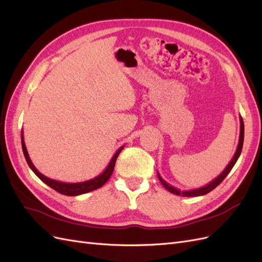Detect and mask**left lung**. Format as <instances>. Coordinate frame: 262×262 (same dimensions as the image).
Returning <instances> with one entry per match:
<instances>
[{
  "label": "left lung",
  "instance_id": "obj_1",
  "mask_svg": "<svg viewBox=\"0 0 262 262\" xmlns=\"http://www.w3.org/2000/svg\"><path fill=\"white\" fill-rule=\"evenodd\" d=\"M244 135H245V126H244V120L243 118H241L240 116V135H239V143H238V146H237V150L236 152H234V155L232 157V159L230 160V163L227 165V167L225 168V170L220 173V175L218 177L214 178L213 180H211V182L209 184H207L206 186H203L200 187V188H196V189H190V190H179L177 188H175V187L169 185L168 183H166L165 180L163 179V177L159 175V172H157L158 175V178L160 180V183L163 184V186L165 187V188L170 191L171 193H173V195H178V196H183V197H196V196H203V195H206V193L210 192L212 189L216 188V187L223 182V180L227 177L228 173L230 172V170L232 169V167L234 166V164L237 163V160L240 156L241 154V149H243V145H244Z\"/></svg>",
  "mask_w": 262,
  "mask_h": 262
}]
</instances>
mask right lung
<instances>
[{"label":"right lung","mask_w":262,"mask_h":262,"mask_svg":"<svg viewBox=\"0 0 262 262\" xmlns=\"http://www.w3.org/2000/svg\"><path fill=\"white\" fill-rule=\"evenodd\" d=\"M22 149L24 152V156L26 162H28L30 168L33 170V172L35 173V175L42 180L43 183H45L48 186H50L51 188H53L54 190H56L59 193H63V195L66 196H78V195H82V193H86V192H90L93 191L95 189H98L102 187L103 185H105V183H107V180H108L112 176L113 170H114V167H115V163H116V159L119 155V152L123 150L124 146L119 147L117 149V151L114 154L113 158L111 159V162L108 164V166L106 167L105 170L100 173V175L96 176L95 178L90 179V180H86V182H82V183H62V182H58V180H54V179H51L49 177L44 176L43 173L39 172L36 168L35 166L33 165L32 160L29 156V152L28 149H26V146L24 143V137H23V132H22Z\"/></svg>","instance_id":"1"}]
</instances>
